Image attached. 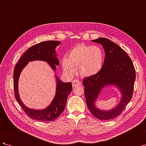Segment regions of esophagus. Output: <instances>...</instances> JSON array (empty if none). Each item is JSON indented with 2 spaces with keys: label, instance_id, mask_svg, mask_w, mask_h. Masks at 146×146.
<instances>
[{
  "label": "esophagus",
  "instance_id": "34e87169",
  "mask_svg": "<svg viewBox=\"0 0 146 146\" xmlns=\"http://www.w3.org/2000/svg\"><path fill=\"white\" fill-rule=\"evenodd\" d=\"M72 85L73 87H76L77 86H80L82 85V83L80 81H79L78 80H77V79H75L72 82Z\"/></svg>",
  "mask_w": 146,
  "mask_h": 146
}]
</instances>
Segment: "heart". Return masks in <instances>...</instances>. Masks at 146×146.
Segmentation results:
<instances>
[{"label": "heart", "instance_id": "1", "mask_svg": "<svg viewBox=\"0 0 146 146\" xmlns=\"http://www.w3.org/2000/svg\"><path fill=\"white\" fill-rule=\"evenodd\" d=\"M105 58V52L100 47L79 44L70 50L68 57H63L61 66L68 76H73L78 68L82 76L91 77L102 69Z\"/></svg>", "mask_w": 146, "mask_h": 146}]
</instances>
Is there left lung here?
Masks as SVG:
<instances>
[{
    "label": "left lung",
    "instance_id": "obj_1",
    "mask_svg": "<svg viewBox=\"0 0 146 146\" xmlns=\"http://www.w3.org/2000/svg\"><path fill=\"white\" fill-rule=\"evenodd\" d=\"M91 41L103 46L105 58L103 68L98 74L83 79L86 102L94 116L101 120H108L118 116L130 101L136 78L135 70L130 57L116 43L105 38ZM107 86L115 87L121 94V99L112 109L102 110L96 107L95 102L101 92Z\"/></svg>",
    "mask_w": 146,
    "mask_h": 146
}]
</instances>
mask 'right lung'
I'll return each instance as SVG.
<instances>
[{
  "label": "right lung",
  "mask_w": 146,
  "mask_h": 146,
  "mask_svg": "<svg viewBox=\"0 0 146 146\" xmlns=\"http://www.w3.org/2000/svg\"><path fill=\"white\" fill-rule=\"evenodd\" d=\"M59 41H46L36 44L26 51L21 57L14 70L13 85L15 96L21 107L27 116L32 119L41 121L55 120L65 108L68 96L72 91L71 82H63L55 74L56 80V95L51 103L46 108L36 110L27 108L21 100L18 90L19 79L21 72L29 62L33 60H43L47 62L55 73L56 66L60 64L57 58L56 47L60 45Z\"/></svg>",
  "instance_id": "right-lung-1"
}]
</instances>
